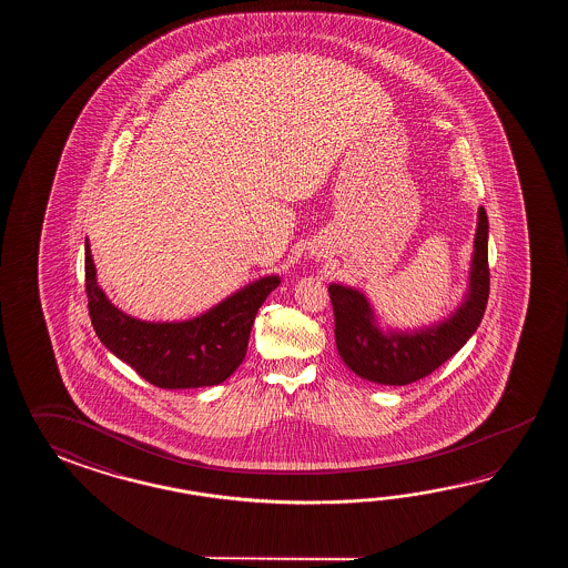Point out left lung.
I'll return each instance as SVG.
<instances>
[{"mask_svg":"<svg viewBox=\"0 0 568 568\" xmlns=\"http://www.w3.org/2000/svg\"><path fill=\"white\" fill-rule=\"evenodd\" d=\"M487 235L489 221L485 209L479 206L469 288L457 311L436 325L414 331H384L363 292L331 284L335 341L338 355L351 372L382 386H408L450 359L473 337L485 314L489 298Z\"/></svg>","mask_w":568,"mask_h":568,"instance_id":"obj_1","label":"left lung"}]
</instances>
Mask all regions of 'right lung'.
<instances>
[{
    "mask_svg": "<svg viewBox=\"0 0 568 568\" xmlns=\"http://www.w3.org/2000/svg\"><path fill=\"white\" fill-rule=\"evenodd\" d=\"M280 286L266 276L233 292L205 314L181 323H148L109 302L97 282L85 240V290L97 337L152 386L164 389L219 386L245 359L255 314Z\"/></svg>",
    "mask_w": 568,
    "mask_h": 568,
    "instance_id": "obj_1",
    "label": "right lung"
}]
</instances>
